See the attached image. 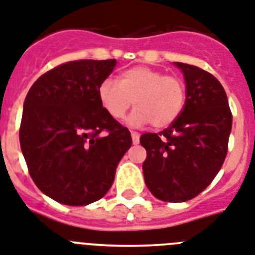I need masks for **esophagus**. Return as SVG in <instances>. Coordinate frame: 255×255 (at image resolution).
<instances>
[{"label": "esophagus", "mask_w": 255, "mask_h": 255, "mask_svg": "<svg viewBox=\"0 0 255 255\" xmlns=\"http://www.w3.org/2000/svg\"><path fill=\"white\" fill-rule=\"evenodd\" d=\"M131 139L134 144H138L139 143V134L136 131H131Z\"/></svg>", "instance_id": "1"}]
</instances>
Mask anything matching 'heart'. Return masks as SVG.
Returning a JSON list of instances; mask_svg holds the SVG:
<instances>
[{
	"instance_id": "heart-1",
	"label": "heart",
	"mask_w": 255,
	"mask_h": 255,
	"mask_svg": "<svg viewBox=\"0 0 255 255\" xmlns=\"http://www.w3.org/2000/svg\"><path fill=\"white\" fill-rule=\"evenodd\" d=\"M119 83L105 79L98 87L99 102L113 120H123L130 107L136 108L129 117L131 126L150 124L164 129L180 117L186 99L181 78L164 75L148 66H134L120 73Z\"/></svg>"
}]
</instances>
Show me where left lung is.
<instances>
[{"mask_svg": "<svg viewBox=\"0 0 255 255\" xmlns=\"http://www.w3.org/2000/svg\"><path fill=\"white\" fill-rule=\"evenodd\" d=\"M186 82L180 117L159 132H144L143 174L147 188L164 202H186L211 184L228 152L232 112L220 82L194 65L176 62Z\"/></svg>", "mask_w": 255, "mask_h": 255, "instance_id": "1", "label": "left lung"}]
</instances>
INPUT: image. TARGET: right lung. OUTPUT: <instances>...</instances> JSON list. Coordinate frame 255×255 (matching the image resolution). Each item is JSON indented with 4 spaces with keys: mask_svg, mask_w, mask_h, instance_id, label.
Wrapping results in <instances>:
<instances>
[{
    "mask_svg": "<svg viewBox=\"0 0 255 255\" xmlns=\"http://www.w3.org/2000/svg\"><path fill=\"white\" fill-rule=\"evenodd\" d=\"M116 60H77L53 67L29 88L19 140L37 188L62 205L103 198L131 147L128 128L111 119L98 87Z\"/></svg>",
    "mask_w": 255,
    "mask_h": 255,
    "instance_id": "right-lung-1",
    "label": "right lung"
}]
</instances>
